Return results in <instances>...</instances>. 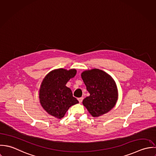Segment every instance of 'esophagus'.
<instances>
[{
    "mask_svg": "<svg viewBox=\"0 0 156 156\" xmlns=\"http://www.w3.org/2000/svg\"><path fill=\"white\" fill-rule=\"evenodd\" d=\"M83 99H84V98H83V97H81V98H79L78 99V101H79V102H80V103H81V102H82V101H83Z\"/></svg>",
    "mask_w": 156,
    "mask_h": 156,
    "instance_id": "34e87169",
    "label": "esophagus"
}]
</instances>
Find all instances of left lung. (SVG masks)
<instances>
[{
  "instance_id": "8db88e82",
  "label": "left lung",
  "mask_w": 156,
  "mask_h": 156,
  "mask_svg": "<svg viewBox=\"0 0 156 156\" xmlns=\"http://www.w3.org/2000/svg\"><path fill=\"white\" fill-rule=\"evenodd\" d=\"M81 77L90 94L83 101L89 112L98 117L111 110L118 100V90L113 78L98 69L83 72Z\"/></svg>"
}]
</instances>
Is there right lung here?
Masks as SVG:
<instances>
[{
	"label": "right lung",
	"mask_w": 156,
	"mask_h": 156,
	"mask_svg": "<svg viewBox=\"0 0 156 156\" xmlns=\"http://www.w3.org/2000/svg\"><path fill=\"white\" fill-rule=\"evenodd\" d=\"M76 73L75 69H58L51 71L44 78L39 92L40 102L49 115L62 119L70 107L79 102L70 89L66 86Z\"/></svg>",
	"instance_id": "obj_1"
}]
</instances>
